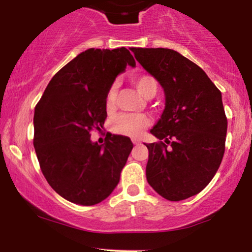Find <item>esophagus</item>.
Returning <instances> with one entry per match:
<instances>
[{"label":"esophagus","instance_id":"1","mask_svg":"<svg viewBox=\"0 0 252 252\" xmlns=\"http://www.w3.org/2000/svg\"><path fill=\"white\" fill-rule=\"evenodd\" d=\"M132 143H134V144H136V146H137V144H140V143H141V141H140V140H137V138H134V140H132Z\"/></svg>","mask_w":252,"mask_h":252}]
</instances>
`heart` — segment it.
<instances>
[{
    "instance_id": "1",
    "label": "heart",
    "mask_w": 252,
    "mask_h": 252,
    "mask_svg": "<svg viewBox=\"0 0 252 252\" xmlns=\"http://www.w3.org/2000/svg\"><path fill=\"white\" fill-rule=\"evenodd\" d=\"M131 83L137 89V91L146 98L154 97L158 92V83L156 78L148 73L134 74L130 78ZM117 88L116 84L110 86L105 94V105L108 109H112L116 103ZM149 118L143 114H121L111 121L112 132L117 135L137 137L148 126Z\"/></svg>"
}]
</instances>
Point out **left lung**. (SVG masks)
I'll list each match as a JSON object with an SVG mask.
<instances>
[{
	"instance_id": "1",
	"label": "left lung",
	"mask_w": 252,
	"mask_h": 252,
	"mask_svg": "<svg viewBox=\"0 0 252 252\" xmlns=\"http://www.w3.org/2000/svg\"><path fill=\"white\" fill-rule=\"evenodd\" d=\"M131 51L166 94L162 116L150 130L158 141L146 144L147 180L167 200H184L201 192L221 163L227 131L221 92L196 63L176 51Z\"/></svg>"
}]
</instances>
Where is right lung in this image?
Wrapping results in <instances>:
<instances>
[{"instance_id": "obj_1", "label": "right lung", "mask_w": 252, "mask_h": 252, "mask_svg": "<svg viewBox=\"0 0 252 252\" xmlns=\"http://www.w3.org/2000/svg\"><path fill=\"white\" fill-rule=\"evenodd\" d=\"M126 65V48H90L54 74L34 112V148L50 186L74 204L91 206L111 194L132 149L129 137L108 134L91 142L106 118L105 94Z\"/></svg>"}]
</instances>
